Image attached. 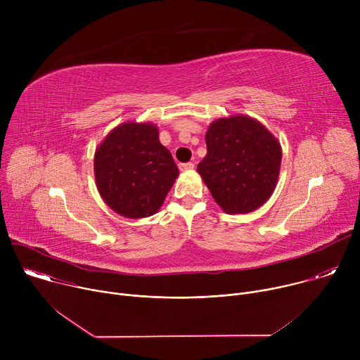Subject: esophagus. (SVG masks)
I'll use <instances>...</instances> for the list:
<instances>
[{
    "label": "esophagus",
    "instance_id": "1",
    "mask_svg": "<svg viewBox=\"0 0 360 360\" xmlns=\"http://www.w3.org/2000/svg\"><path fill=\"white\" fill-rule=\"evenodd\" d=\"M193 164L192 162H185V164H179V169L181 171H186V169H192Z\"/></svg>",
    "mask_w": 360,
    "mask_h": 360
}]
</instances>
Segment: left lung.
<instances>
[{"mask_svg": "<svg viewBox=\"0 0 360 360\" xmlns=\"http://www.w3.org/2000/svg\"><path fill=\"white\" fill-rule=\"evenodd\" d=\"M207 157L198 172L226 214H248L275 191L282 148L278 139L250 117L214 121L205 135Z\"/></svg>", "mask_w": 360, "mask_h": 360, "instance_id": "left-lung-1", "label": "left lung"}]
</instances>
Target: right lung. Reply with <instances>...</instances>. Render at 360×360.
I'll return each mask as SVG.
<instances>
[{"mask_svg": "<svg viewBox=\"0 0 360 360\" xmlns=\"http://www.w3.org/2000/svg\"><path fill=\"white\" fill-rule=\"evenodd\" d=\"M94 172L108 207L132 219L155 214L179 175L158 128L149 122L114 128L95 150Z\"/></svg>", "mask_w": 360, "mask_h": 360, "instance_id": "add662e5", "label": "right lung"}]
</instances>
